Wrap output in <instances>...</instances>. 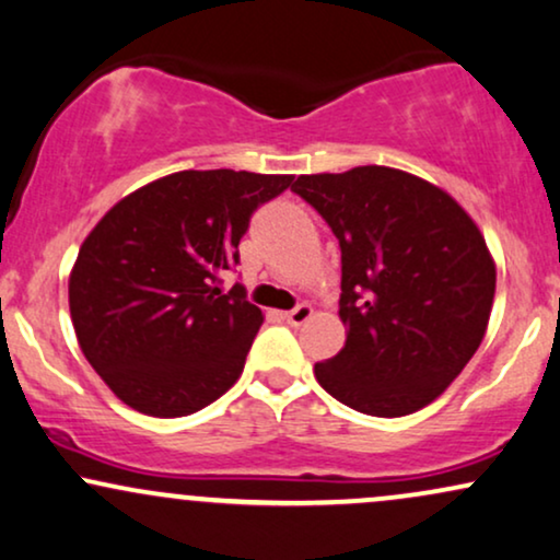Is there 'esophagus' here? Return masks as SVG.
Here are the masks:
<instances>
[{"mask_svg": "<svg viewBox=\"0 0 560 560\" xmlns=\"http://www.w3.org/2000/svg\"><path fill=\"white\" fill-rule=\"evenodd\" d=\"M310 317H313V307H310V304H296L294 310H289V313H284V320L289 323V325H294V328H300V325H304L310 320Z\"/></svg>", "mask_w": 560, "mask_h": 560, "instance_id": "esophagus-1", "label": "esophagus"}]
</instances>
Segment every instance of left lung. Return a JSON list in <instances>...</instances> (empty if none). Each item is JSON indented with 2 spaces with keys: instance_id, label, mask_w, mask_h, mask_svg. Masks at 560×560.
I'll use <instances>...</instances> for the list:
<instances>
[{
  "instance_id": "8db88e82",
  "label": "left lung",
  "mask_w": 560,
  "mask_h": 560,
  "mask_svg": "<svg viewBox=\"0 0 560 560\" xmlns=\"http://www.w3.org/2000/svg\"><path fill=\"white\" fill-rule=\"evenodd\" d=\"M292 190L341 247L349 332L315 364L323 390L380 419L429 406L478 351L491 315L497 266L476 222L442 188L382 165L300 175Z\"/></svg>"
}]
</instances>
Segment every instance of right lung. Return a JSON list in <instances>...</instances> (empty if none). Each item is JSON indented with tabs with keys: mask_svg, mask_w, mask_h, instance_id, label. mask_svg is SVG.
Listing matches in <instances>:
<instances>
[{
	"mask_svg": "<svg viewBox=\"0 0 560 560\" xmlns=\"http://www.w3.org/2000/svg\"><path fill=\"white\" fill-rule=\"evenodd\" d=\"M292 175L183 170L133 190L80 247L69 276L77 341L126 406L158 419L207 408L235 385L264 313L240 264L253 211Z\"/></svg>",
	"mask_w": 560,
	"mask_h": 560,
	"instance_id": "right-lung-1",
	"label": "right lung"
}]
</instances>
